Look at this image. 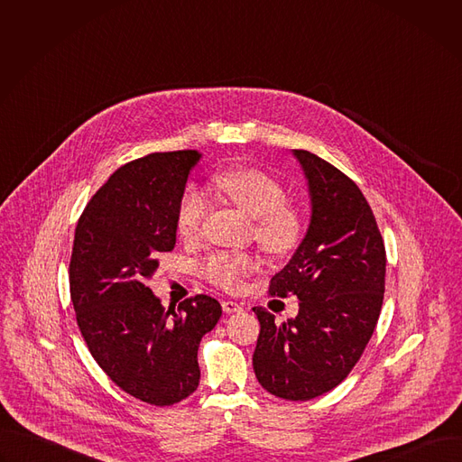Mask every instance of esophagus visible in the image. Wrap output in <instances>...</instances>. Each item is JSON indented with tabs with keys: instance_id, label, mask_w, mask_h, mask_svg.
<instances>
[{
	"instance_id": "esophagus-1",
	"label": "esophagus",
	"mask_w": 462,
	"mask_h": 462,
	"mask_svg": "<svg viewBox=\"0 0 462 462\" xmlns=\"http://www.w3.org/2000/svg\"><path fill=\"white\" fill-rule=\"evenodd\" d=\"M221 307H223V310H225L226 314H230V312H237V310H241V309H243L237 301H232V300H225V301H221Z\"/></svg>"
}]
</instances>
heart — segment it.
<instances>
[{
	"label": "heart",
	"mask_w": 462,
	"mask_h": 462,
	"mask_svg": "<svg viewBox=\"0 0 462 462\" xmlns=\"http://www.w3.org/2000/svg\"><path fill=\"white\" fill-rule=\"evenodd\" d=\"M210 191L252 216L255 241L271 254H283L296 246L303 230V217L287 201L285 186L271 173L257 168H232L210 180ZM210 203L201 189L186 188L175 210V230L180 239L195 241L203 232ZM259 267L248 252H214L201 265V274L223 291H237L245 278Z\"/></svg>",
	"instance_id": "obj_1"
}]
</instances>
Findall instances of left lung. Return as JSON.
Listing matches in <instances>:
<instances>
[{"label": "left lung", "instance_id": "8db88e82", "mask_svg": "<svg viewBox=\"0 0 462 462\" xmlns=\"http://www.w3.org/2000/svg\"><path fill=\"white\" fill-rule=\"evenodd\" d=\"M309 179L312 216L271 296H296L298 316L283 323L254 307L259 337L252 356L259 383L285 401H310L353 371L376 327L385 291V246L373 210L344 171L294 150Z\"/></svg>", "mask_w": 462, "mask_h": 462}]
</instances>
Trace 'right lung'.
Wrapping results in <instances>:
<instances>
[{
	"label": "right lung",
	"mask_w": 462,
	"mask_h": 462,
	"mask_svg": "<svg viewBox=\"0 0 462 462\" xmlns=\"http://www.w3.org/2000/svg\"><path fill=\"white\" fill-rule=\"evenodd\" d=\"M199 157L179 150L120 166L75 230L69 289L80 333L102 371L152 406L177 404L197 389V349L221 318L207 294L166 309L146 285L175 246L177 203Z\"/></svg>",
	"instance_id": "add662e5"
}]
</instances>
